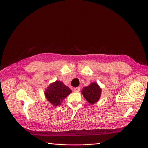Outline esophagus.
I'll list each match as a JSON object with an SVG mask.
<instances>
[{
    "label": "esophagus",
    "mask_w": 148,
    "mask_h": 148,
    "mask_svg": "<svg viewBox=\"0 0 148 148\" xmlns=\"http://www.w3.org/2000/svg\"><path fill=\"white\" fill-rule=\"evenodd\" d=\"M74 91L75 92H78L80 91V87H75L74 88Z\"/></svg>",
    "instance_id": "34e87169"
}]
</instances>
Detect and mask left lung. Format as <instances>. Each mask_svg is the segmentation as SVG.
Listing matches in <instances>:
<instances>
[{"label":"left lung","mask_w":148,"mask_h":148,"mask_svg":"<svg viewBox=\"0 0 148 148\" xmlns=\"http://www.w3.org/2000/svg\"><path fill=\"white\" fill-rule=\"evenodd\" d=\"M101 92L102 89L98 84L95 82H92L88 86L84 87L82 94L88 103L94 104L98 102L100 99Z\"/></svg>","instance_id":"obj_1"}]
</instances>
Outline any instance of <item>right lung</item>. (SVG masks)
<instances>
[{
    "instance_id": "right-lung-1",
    "label": "right lung",
    "mask_w": 148,
    "mask_h": 148,
    "mask_svg": "<svg viewBox=\"0 0 148 148\" xmlns=\"http://www.w3.org/2000/svg\"><path fill=\"white\" fill-rule=\"evenodd\" d=\"M71 92V90L68 87L65 86L62 82L56 81L50 84L46 90L45 94L46 99L51 103L54 106H58Z\"/></svg>"
}]
</instances>
